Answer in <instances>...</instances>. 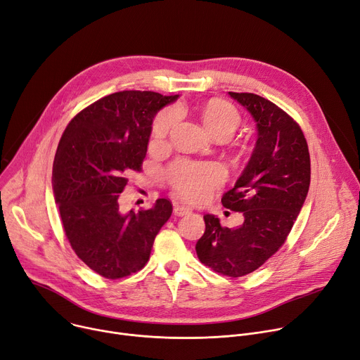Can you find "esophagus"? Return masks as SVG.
I'll use <instances>...</instances> for the list:
<instances>
[{
    "label": "esophagus",
    "mask_w": 360,
    "mask_h": 360,
    "mask_svg": "<svg viewBox=\"0 0 360 360\" xmlns=\"http://www.w3.org/2000/svg\"><path fill=\"white\" fill-rule=\"evenodd\" d=\"M191 212H193V209H191V207H188V205H184V204H179V202H175V205H174V213L176 216H185V214H190Z\"/></svg>",
    "instance_id": "34e87169"
}]
</instances>
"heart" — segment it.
Here are the masks:
<instances>
[{
    "instance_id": "heart-1",
    "label": "heart",
    "mask_w": 360,
    "mask_h": 360,
    "mask_svg": "<svg viewBox=\"0 0 360 360\" xmlns=\"http://www.w3.org/2000/svg\"><path fill=\"white\" fill-rule=\"evenodd\" d=\"M174 121V110L160 113L151 129L153 141L159 143L165 140ZM201 122L213 137L229 139L240 124V115L232 103L213 99L202 106ZM169 181L182 197L191 201H201L221 181V170L216 165L181 162L169 170Z\"/></svg>"
}]
</instances>
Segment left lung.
<instances>
[{"label": "left lung", "instance_id": "8db88e82", "mask_svg": "<svg viewBox=\"0 0 360 360\" xmlns=\"http://www.w3.org/2000/svg\"><path fill=\"white\" fill-rule=\"evenodd\" d=\"M257 125L252 155L221 204L243 216L235 229L223 228L205 214V232L198 239V259L212 270L240 277L261 267L285 243L304 205L311 160L300 127L273 102L254 93L229 91Z\"/></svg>", "mask_w": 360, "mask_h": 360}]
</instances>
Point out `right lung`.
I'll return each mask as SVG.
<instances>
[{"label":"right lung","mask_w":360,"mask_h":360,"mask_svg":"<svg viewBox=\"0 0 360 360\" xmlns=\"http://www.w3.org/2000/svg\"><path fill=\"white\" fill-rule=\"evenodd\" d=\"M179 98L124 90L105 96L67 125L52 167V190L67 239L77 257L106 278L141 270L172 204L121 212L120 194L141 170L156 113Z\"/></svg>","instance_id":"obj_1"}]
</instances>
